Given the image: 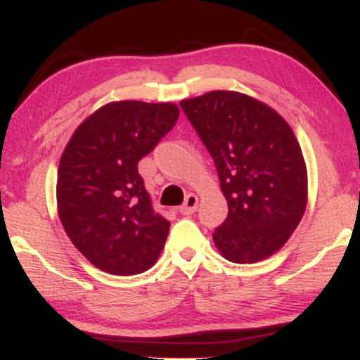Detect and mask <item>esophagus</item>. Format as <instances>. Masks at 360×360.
<instances>
[{
	"mask_svg": "<svg viewBox=\"0 0 360 360\" xmlns=\"http://www.w3.org/2000/svg\"><path fill=\"white\" fill-rule=\"evenodd\" d=\"M198 204H199V198L196 194H188L185 198V202L179 207V212L181 215H191L198 210Z\"/></svg>",
	"mask_w": 360,
	"mask_h": 360,
	"instance_id": "esophagus-1",
	"label": "esophagus"
}]
</instances>
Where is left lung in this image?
I'll return each instance as SVG.
<instances>
[{
    "mask_svg": "<svg viewBox=\"0 0 360 360\" xmlns=\"http://www.w3.org/2000/svg\"><path fill=\"white\" fill-rule=\"evenodd\" d=\"M180 107L212 155L228 200V218L213 232L219 253L237 264L272 256L307 207V166L291 126L237 91H210Z\"/></svg>",
    "mask_w": 360,
    "mask_h": 360,
    "instance_id": "obj_1",
    "label": "left lung"
}]
</instances>
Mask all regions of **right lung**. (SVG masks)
Listing matches in <instances>:
<instances>
[{"mask_svg":"<svg viewBox=\"0 0 360 360\" xmlns=\"http://www.w3.org/2000/svg\"><path fill=\"white\" fill-rule=\"evenodd\" d=\"M179 113L172 103L105 104L80 123L63 151L58 217L75 248L107 274H142L164 248L170 223L151 207L137 162Z\"/></svg>","mask_w":360,"mask_h":360,"instance_id":"obj_1","label":"right lung"}]
</instances>
